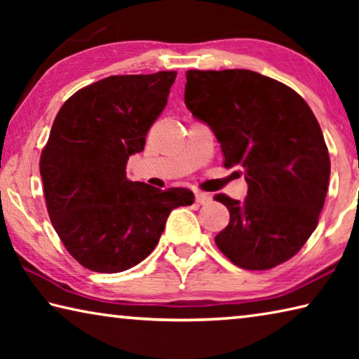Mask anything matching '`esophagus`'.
Returning a JSON list of instances; mask_svg holds the SVG:
<instances>
[{
    "mask_svg": "<svg viewBox=\"0 0 359 359\" xmlns=\"http://www.w3.org/2000/svg\"><path fill=\"white\" fill-rule=\"evenodd\" d=\"M196 203L198 204H209L212 203V196L208 193H196Z\"/></svg>",
    "mask_w": 359,
    "mask_h": 359,
    "instance_id": "1",
    "label": "esophagus"
}]
</instances>
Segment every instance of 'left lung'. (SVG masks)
Returning <instances> with one entry per match:
<instances>
[{
  "label": "left lung",
  "mask_w": 359,
  "mask_h": 359,
  "mask_svg": "<svg viewBox=\"0 0 359 359\" xmlns=\"http://www.w3.org/2000/svg\"><path fill=\"white\" fill-rule=\"evenodd\" d=\"M185 106L214 133L224 168H238L245 201L217 194L229 223L215 236L242 269H271L317 228L331 161L313 112L294 90L248 69L187 71Z\"/></svg>",
  "instance_id": "8db88e82"
}]
</instances>
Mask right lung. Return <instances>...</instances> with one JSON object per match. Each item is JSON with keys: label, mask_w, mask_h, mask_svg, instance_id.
I'll return each mask as SVG.
<instances>
[{"label": "right lung", "mask_w": 359, "mask_h": 359, "mask_svg": "<svg viewBox=\"0 0 359 359\" xmlns=\"http://www.w3.org/2000/svg\"><path fill=\"white\" fill-rule=\"evenodd\" d=\"M175 71L111 76L65 102L41 155L50 222L68 252L95 272H121L145 259L171 210L194 203L187 188L126 177L128 158L168 104Z\"/></svg>", "instance_id": "1"}]
</instances>
